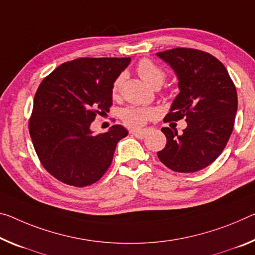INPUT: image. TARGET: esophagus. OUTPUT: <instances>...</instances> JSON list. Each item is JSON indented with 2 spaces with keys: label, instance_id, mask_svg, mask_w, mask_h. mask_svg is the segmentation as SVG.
Wrapping results in <instances>:
<instances>
[{
  "label": "esophagus",
  "instance_id": "1",
  "mask_svg": "<svg viewBox=\"0 0 255 255\" xmlns=\"http://www.w3.org/2000/svg\"><path fill=\"white\" fill-rule=\"evenodd\" d=\"M146 134H147V131L146 130H132V131H130V135L131 136H135V137H137V138H144L145 136H146Z\"/></svg>",
  "mask_w": 255,
  "mask_h": 255
}]
</instances>
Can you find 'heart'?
Returning a JSON list of instances; mask_svg holds the SVG:
<instances>
[{"instance_id":"obj_1","label":"heart","mask_w":255,"mask_h":255,"mask_svg":"<svg viewBox=\"0 0 255 255\" xmlns=\"http://www.w3.org/2000/svg\"><path fill=\"white\" fill-rule=\"evenodd\" d=\"M137 72L145 83L152 87H160L165 80L164 71L149 61L148 59H142L137 63ZM124 84V75H119L113 80L111 86V95L113 99H117L120 95L121 87ZM157 116V110L154 108L144 107H127L121 110L120 118L123 123L129 128L143 127L148 120L154 119Z\"/></svg>"}]
</instances>
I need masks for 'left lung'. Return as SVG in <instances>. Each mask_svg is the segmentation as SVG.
Returning <instances> with one entry per match:
<instances>
[{
    "instance_id": "left-lung-1",
    "label": "left lung",
    "mask_w": 255,
    "mask_h": 255,
    "mask_svg": "<svg viewBox=\"0 0 255 255\" xmlns=\"http://www.w3.org/2000/svg\"><path fill=\"white\" fill-rule=\"evenodd\" d=\"M178 77L180 93L164 121L186 120L183 134L161 129L167 144L157 157L177 172L211 164L227 145L237 111V92L224 64L207 52L176 47L156 53Z\"/></svg>"
}]
</instances>
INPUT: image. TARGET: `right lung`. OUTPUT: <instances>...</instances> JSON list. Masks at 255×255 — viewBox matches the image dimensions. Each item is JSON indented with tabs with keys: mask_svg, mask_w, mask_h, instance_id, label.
I'll use <instances>...</instances> for the list:
<instances>
[{
	"mask_svg": "<svg viewBox=\"0 0 255 255\" xmlns=\"http://www.w3.org/2000/svg\"><path fill=\"white\" fill-rule=\"evenodd\" d=\"M129 62L130 58H79L62 63L39 84L29 134L40 163L63 184L96 183L128 135L120 125L99 135L90 126L112 106V83Z\"/></svg>",
	"mask_w": 255,
	"mask_h": 255,
	"instance_id": "1",
	"label": "right lung"
}]
</instances>
